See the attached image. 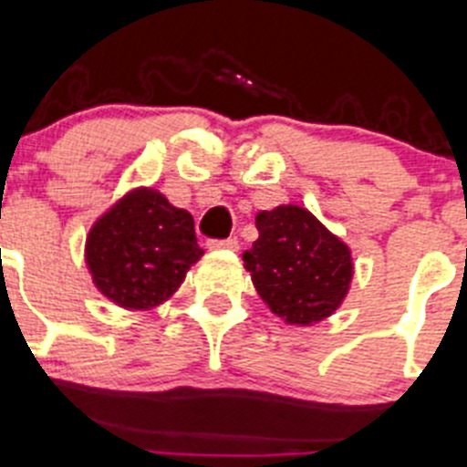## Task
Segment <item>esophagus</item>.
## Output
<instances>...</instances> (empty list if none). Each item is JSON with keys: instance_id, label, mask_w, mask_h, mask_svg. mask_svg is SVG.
I'll return each mask as SVG.
<instances>
[{"instance_id": "obj_1", "label": "esophagus", "mask_w": 467, "mask_h": 467, "mask_svg": "<svg viewBox=\"0 0 467 467\" xmlns=\"http://www.w3.org/2000/svg\"><path fill=\"white\" fill-rule=\"evenodd\" d=\"M207 248L209 251H237L239 244L237 239H212L207 242Z\"/></svg>"}]
</instances>
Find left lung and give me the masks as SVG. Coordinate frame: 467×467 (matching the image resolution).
<instances>
[{
	"mask_svg": "<svg viewBox=\"0 0 467 467\" xmlns=\"http://www.w3.org/2000/svg\"><path fill=\"white\" fill-rule=\"evenodd\" d=\"M255 228L258 239L242 258L269 311L299 327L332 316L355 274L350 246L299 204L258 212Z\"/></svg>",
	"mask_w": 467,
	"mask_h": 467,
	"instance_id": "left-lung-1",
	"label": "left lung"
}]
</instances>
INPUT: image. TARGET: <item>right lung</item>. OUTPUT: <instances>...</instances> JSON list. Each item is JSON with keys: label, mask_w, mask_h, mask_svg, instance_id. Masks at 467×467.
<instances>
[{"label": "right lung", "mask_w": 467, "mask_h": 467, "mask_svg": "<svg viewBox=\"0 0 467 467\" xmlns=\"http://www.w3.org/2000/svg\"><path fill=\"white\" fill-rule=\"evenodd\" d=\"M193 216L156 189H133L96 219L85 263L99 293L126 311L168 302L202 258Z\"/></svg>", "instance_id": "obj_1"}]
</instances>
